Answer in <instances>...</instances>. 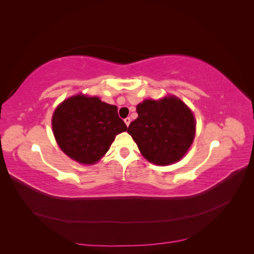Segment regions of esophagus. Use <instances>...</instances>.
I'll use <instances>...</instances> for the list:
<instances>
[{"mask_svg":"<svg viewBox=\"0 0 254 254\" xmlns=\"http://www.w3.org/2000/svg\"><path fill=\"white\" fill-rule=\"evenodd\" d=\"M124 122H125V124H126L127 126H129L130 122H131V119H130V118H126V119H124Z\"/></svg>","mask_w":254,"mask_h":254,"instance_id":"esophagus-1","label":"esophagus"}]
</instances>
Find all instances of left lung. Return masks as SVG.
Masks as SVG:
<instances>
[{"mask_svg":"<svg viewBox=\"0 0 254 254\" xmlns=\"http://www.w3.org/2000/svg\"><path fill=\"white\" fill-rule=\"evenodd\" d=\"M137 119L127 132L149 162L168 165L179 161L193 143L195 119L179 98L146 99L136 106Z\"/></svg>","mask_w":254,"mask_h":254,"instance_id":"1","label":"left lung"}]
</instances>
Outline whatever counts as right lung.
Instances as JSON below:
<instances>
[{"instance_id": "obj_1", "label": "right lung", "mask_w": 254, "mask_h": 254, "mask_svg": "<svg viewBox=\"0 0 254 254\" xmlns=\"http://www.w3.org/2000/svg\"><path fill=\"white\" fill-rule=\"evenodd\" d=\"M52 126L61 150L82 164L97 162L109 150L115 135L127 130L117 106L84 95L60 104L54 112Z\"/></svg>"}]
</instances>
